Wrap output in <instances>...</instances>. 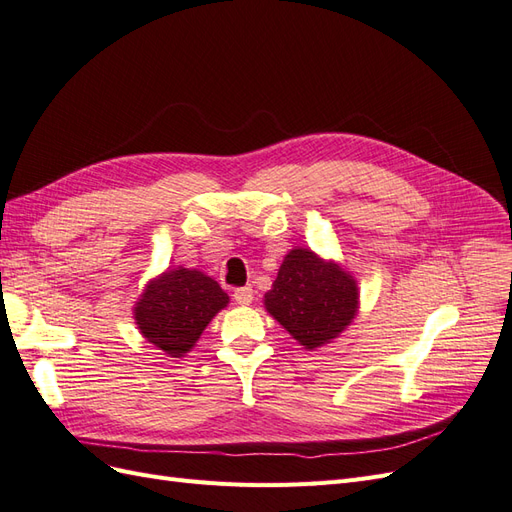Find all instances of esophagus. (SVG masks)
Listing matches in <instances>:
<instances>
[{"instance_id":"esophagus-1","label":"esophagus","mask_w":512,"mask_h":512,"mask_svg":"<svg viewBox=\"0 0 512 512\" xmlns=\"http://www.w3.org/2000/svg\"><path fill=\"white\" fill-rule=\"evenodd\" d=\"M234 300L240 306H249L253 302V289L251 287H240L234 291Z\"/></svg>"}]
</instances>
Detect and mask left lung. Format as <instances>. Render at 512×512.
<instances>
[{"label": "left lung", "instance_id": "obj_1", "mask_svg": "<svg viewBox=\"0 0 512 512\" xmlns=\"http://www.w3.org/2000/svg\"><path fill=\"white\" fill-rule=\"evenodd\" d=\"M263 304L304 349H321L355 319L357 280L336 261H325L310 249H293L280 263Z\"/></svg>", "mask_w": 512, "mask_h": 512}]
</instances>
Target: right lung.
<instances>
[{"instance_id": "1", "label": "right lung", "mask_w": 512, "mask_h": 512, "mask_svg": "<svg viewBox=\"0 0 512 512\" xmlns=\"http://www.w3.org/2000/svg\"><path fill=\"white\" fill-rule=\"evenodd\" d=\"M229 295L200 270L170 268L153 278L134 306L140 334L170 357H185Z\"/></svg>"}]
</instances>
